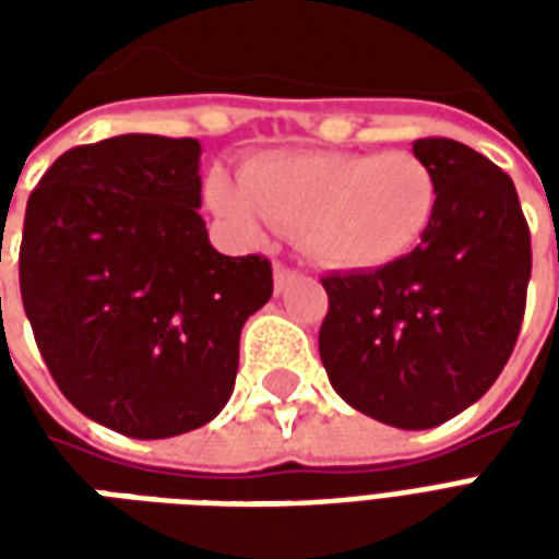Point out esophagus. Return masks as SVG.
Segmentation results:
<instances>
[{
	"instance_id": "esophagus-1",
	"label": "esophagus",
	"mask_w": 559,
	"mask_h": 559,
	"mask_svg": "<svg viewBox=\"0 0 559 559\" xmlns=\"http://www.w3.org/2000/svg\"><path fill=\"white\" fill-rule=\"evenodd\" d=\"M296 278H299V275H296L293 269L275 266V293L284 290V287H287V284H293V281H296Z\"/></svg>"
}]
</instances>
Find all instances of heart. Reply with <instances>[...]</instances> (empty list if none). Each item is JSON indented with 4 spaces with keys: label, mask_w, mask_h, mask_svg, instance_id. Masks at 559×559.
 Instances as JSON below:
<instances>
[{
    "label": "heart",
    "mask_w": 559,
    "mask_h": 559,
    "mask_svg": "<svg viewBox=\"0 0 559 559\" xmlns=\"http://www.w3.org/2000/svg\"><path fill=\"white\" fill-rule=\"evenodd\" d=\"M206 200L245 239L287 227L320 266L371 272L421 242L437 212V179L404 148L269 152L245 164L242 182L212 173Z\"/></svg>",
    "instance_id": "heart-1"
}]
</instances>
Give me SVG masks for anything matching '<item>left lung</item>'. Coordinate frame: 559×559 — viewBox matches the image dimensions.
Wrapping results in <instances>:
<instances>
[{
	"label": "left lung",
	"mask_w": 559,
	"mask_h": 559,
	"mask_svg": "<svg viewBox=\"0 0 559 559\" xmlns=\"http://www.w3.org/2000/svg\"><path fill=\"white\" fill-rule=\"evenodd\" d=\"M437 212L411 254L323 278L320 359L353 411L425 431L467 411L512 356L530 284V230L493 160L457 140L413 143Z\"/></svg>",
	"instance_id": "8db88e82"
}]
</instances>
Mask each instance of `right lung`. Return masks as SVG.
<instances>
[{
  "label": "right lung",
  "mask_w": 559,
  "mask_h": 559,
  "mask_svg": "<svg viewBox=\"0 0 559 559\" xmlns=\"http://www.w3.org/2000/svg\"><path fill=\"white\" fill-rule=\"evenodd\" d=\"M200 152L158 134L68 148L26 203L20 293L44 362L83 416L138 440L224 411L272 296L266 257L209 242Z\"/></svg>",
  "instance_id": "add662e5"
}]
</instances>
